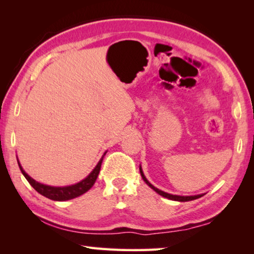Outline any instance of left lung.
I'll use <instances>...</instances> for the list:
<instances>
[{
	"label": "left lung",
	"instance_id": "left-lung-1",
	"mask_svg": "<svg viewBox=\"0 0 254 254\" xmlns=\"http://www.w3.org/2000/svg\"><path fill=\"white\" fill-rule=\"evenodd\" d=\"M140 174H141V176H142V179L144 180L145 184H147L148 186L151 187L154 191L158 192L159 195L166 197V198H168V199H171V200H178V201H188V200H194V199H197V198H199V197H201V195H196V196H178V195H171V194H168V192L162 191V190H160V189H158V188H156L154 186H152V185L148 182L147 178L144 177L143 171H142V169H141V167H140Z\"/></svg>",
	"mask_w": 254,
	"mask_h": 254
}]
</instances>
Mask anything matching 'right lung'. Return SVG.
<instances>
[{"label": "right lung", "mask_w": 254, "mask_h": 254, "mask_svg": "<svg viewBox=\"0 0 254 254\" xmlns=\"http://www.w3.org/2000/svg\"><path fill=\"white\" fill-rule=\"evenodd\" d=\"M103 158L104 157H102L100 162L97 163V166L84 180H81L80 183L72 185V186H68V187H51V186H47V185H42L40 183H37L36 180H33L31 177H29V176L25 174V171L22 169V167H21L19 161H18V163H19L21 173L23 174L25 179L28 180L29 184L31 185V186L36 189L39 194L47 197V198H49V199L62 201V200L72 199V198H75V197L83 195L93 187V185L96 182L98 174H100Z\"/></svg>", "instance_id": "obj_1"}]
</instances>
